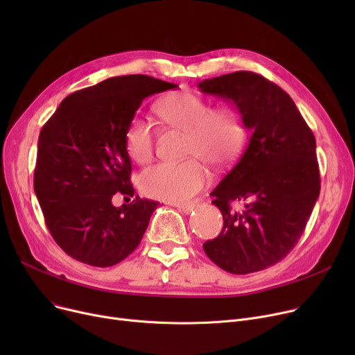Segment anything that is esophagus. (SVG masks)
Masks as SVG:
<instances>
[{"mask_svg": "<svg viewBox=\"0 0 355 355\" xmlns=\"http://www.w3.org/2000/svg\"><path fill=\"white\" fill-rule=\"evenodd\" d=\"M174 207H177L180 211L185 214H190L196 210V204H174Z\"/></svg>", "mask_w": 355, "mask_h": 355, "instance_id": "1", "label": "esophagus"}]
</instances>
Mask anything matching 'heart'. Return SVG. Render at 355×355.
<instances>
[{
    "label": "heart",
    "mask_w": 355,
    "mask_h": 355,
    "mask_svg": "<svg viewBox=\"0 0 355 355\" xmlns=\"http://www.w3.org/2000/svg\"><path fill=\"white\" fill-rule=\"evenodd\" d=\"M159 118L171 128L187 132L185 155L198 157L216 166L236 161L248 139V125L241 112L232 105L211 107L196 93L180 90L157 105ZM125 149L137 162H146L154 154L155 129L153 122L134 115L125 129ZM211 175L197 158L184 162H158L139 174L142 193L166 202H189L207 187Z\"/></svg>",
    "instance_id": "1"
}]
</instances>
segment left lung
<instances>
[{"label":"left lung","instance_id":"obj_1","mask_svg":"<svg viewBox=\"0 0 355 355\" xmlns=\"http://www.w3.org/2000/svg\"><path fill=\"white\" fill-rule=\"evenodd\" d=\"M198 87L232 101L252 130L243 155L211 193L225 223L202 249L229 273L263 270L295 248L318 200L315 137L288 93L254 71L223 74ZM233 200L245 207L233 211Z\"/></svg>","mask_w":355,"mask_h":355}]
</instances>
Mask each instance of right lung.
Wrapping results in <instances>:
<instances>
[{
	"label": "right lung",
	"instance_id": "right-lung-1",
	"mask_svg": "<svg viewBox=\"0 0 355 355\" xmlns=\"http://www.w3.org/2000/svg\"><path fill=\"white\" fill-rule=\"evenodd\" d=\"M177 85L145 74L106 79L63 99L39 137L34 191L46 226L64 253L90 266H114L132 253L158 201L134 196L125 129L148 96Z\"/></svg>",
	"mask_w": 355,
	"mask_h": 355
}]
</instances>
